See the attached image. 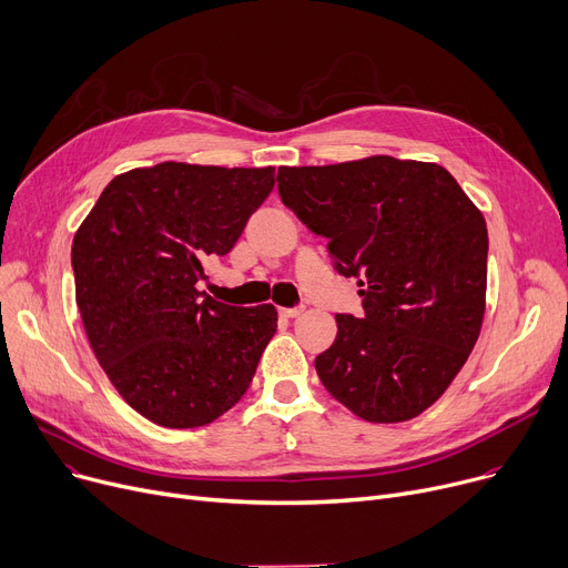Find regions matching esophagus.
Listing matches in <instances>:
<instances>
[{
    "label": "esophagus",
    "mask_w": 568,
    "mask_h": 568,
    "mask_svg": "<svg viewBox=\"0 0 568 568\" xmlns=\"http://www.w3.org/2000/svg\"><path fill=\"white\" fill-rule=\"evenodd\" d=\"M303 314V307H282L280 310V316L282 318H295V316H300Z\"/></svg>",
    "instance_id": "1"
}]
</instances>
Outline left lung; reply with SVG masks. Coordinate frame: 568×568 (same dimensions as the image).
<instances>
[{
  "instance_id": "left-lung-1",
  "label": "left lung",
  "mask_w": 568,
  "mask_h": 568,
  "mask_svg": "<svg viewBox=\"0 0 568 568\" xmlns=\"http://www.w3.org/2000/svg\"><path fill=\"white\" fill-rule=\"evenodd\" d=\"M277 190L359 286L364 316L337 314L335 344L314 359L323 387L366 422L417 417L479 337L484 215L445 166L389 155L280 166Z\"/></svg>"
}]
</instances>
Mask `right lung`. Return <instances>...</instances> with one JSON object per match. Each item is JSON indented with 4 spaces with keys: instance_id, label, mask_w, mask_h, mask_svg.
<instances>
[{
    "instance_id": "obj_1",
    "label": "right lung",
    "mask_w": 568,
    "mask_h": 568,
    "mask_svg": "<svg viewBox=\"0 0 568 568\" xmlns=\"http://www.w3.org/2000/svg\"><path fill=\"white\" fill-rule=\"evenodd\" d=\"M273 185V166L160 162L112 179L78 229L71 261L89 344L146 419L204 426L247 392L277 310L231 307L196 284Z\"/></svg>"
}]
</instances>
